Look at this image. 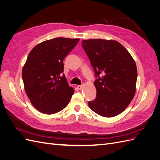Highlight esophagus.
Here are the masks:
<instances>
[{
    "mask_svg": "<svg viewBox=\"0 0 160 160\" xmlns=\"http://www.w3.org/2000/svg\"><path fill=\"white\" fill-rule=\"evenodd\" d=\"M77 89H78L79 90H81L82 89H83V85H78L77 86Z\"/></svg>",
    "mask_w": 160,
    "mask_h": 160,
    "instance_id": "34e87169",
    "label": "esophagus"
}]
</instances>
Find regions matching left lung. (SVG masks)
I'll return each instance as SVG.
<instances>
[{"label":"left lung","instance_id":"8db88e82","mask_svg":"<svg viewBox=\"0 0 160 160\" xmlns=\"http://www.w3.org/2000/svg\"><path fill=\"white\" fill-rule=\"evenodd\" d=\"M82 46L98 77L94 82L97 97L88 103L89 107L103 117H115L134 98L138 77L135 62L128 51L114 40L90 38L82 41Z\"/></svg>","mask_w":160,"mask_h":160}]
</instances>
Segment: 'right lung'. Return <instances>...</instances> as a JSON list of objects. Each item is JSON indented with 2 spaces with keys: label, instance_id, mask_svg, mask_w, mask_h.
Returning a JSON list of instances; mask_svg holds the SVG:
<instances>
[{
  "label": "right lung",
  "instance_id": "right-lung-1",
  "mask_svg": "<svg viewBox=\"0 0 160 160\" xmlns=\"http://www.w3.org/2000/svg\"><path fill=\"white\" fill-rule=\"evenodd\" d=\"M79 38L57 37L38 43L31 51L23 66L22 77L26 93L38 111L54 114L65 108L74 89L63 72V59Z\"/></svg>",
  "mask_w": 160,
  "mask_h": 160
}]
</instances>
